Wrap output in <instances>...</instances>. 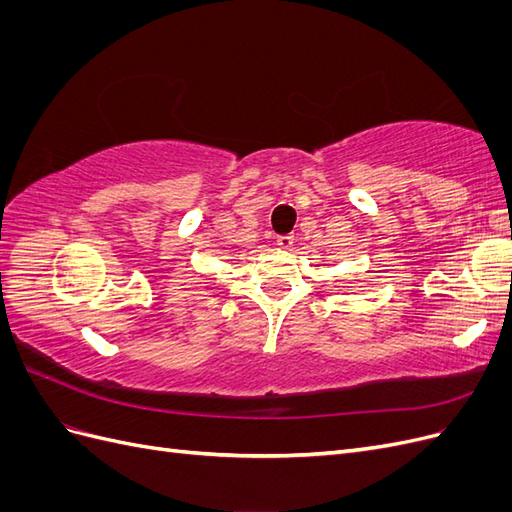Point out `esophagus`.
I'll use <instances>...</instances> for the list:
<instances>
[{
  "instance_id": "1",
  "label": "esophagus",
  "mask_w": 512,
  "mask_h": 512,
  "mask_svg": "<svg viewBox=\"0 0 512 512\" xmlns=\"http://www.w3.org/2000/svg\"><path fill=\"white\" fill-rule=\"evenodd\" d=\"M292 243H294V237H292V235H282V237H277V245H280L282 250H290Z\"/></svg>"
}]
</instances>
